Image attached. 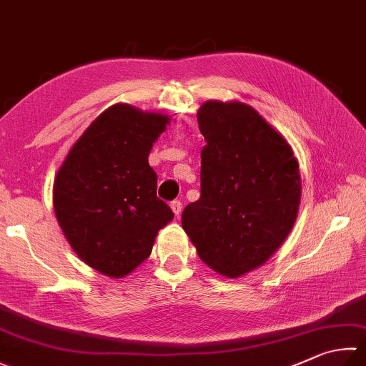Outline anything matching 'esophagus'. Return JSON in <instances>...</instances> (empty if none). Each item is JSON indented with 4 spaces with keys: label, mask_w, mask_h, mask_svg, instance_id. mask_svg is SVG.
<instances>
[{
    "label": "esophagus",
    "mask_w": 366,
    "mask_h": 366,
    "mask_svg": "<svg viewBox=\"0 0 366 366\" xmlns=\"http://www.w3.org/2000/svg\"><path fill=\"white\" fill-rule=\"evenodd\" d=\"M170 209H172V212L175 213V217H178V215H180V213H182V209H183L182 202H180V201H174V202L170 204Z\"/></svg>",
    "instance_id": "esophagus-1"
}]
</instances>
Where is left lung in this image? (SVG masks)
Returning a JSON list of instances; mask_svg holds the SVG:
<instances>
[{
    "label": "left lung",
    "instance_id": "left-lung-1",
    "mask_svg": "<svg viewBox=\"0 0 366 366\" xmlns=\"http://www.w3.org/2000/svg\"><path fill=\"white\" fill-rule=\"evenodd\" d=\"M201 197L182 226L199 258L227 279L263 266L296 222L300 164L284 135L242 102L209 100L197 109Z\"/></svg>",
    "mask_w": 366,
    "mask_h": 366
}]
</instances>
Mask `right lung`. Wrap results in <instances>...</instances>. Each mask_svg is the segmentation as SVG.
<instances>
[{
	"mask_svg": "<svg viewBox=\"0 0 366 366\" xmlns=\"http://www.w3.org/2000/svg\"><path fill=\"white\" fill-rule=\"evenodd\" d=\"M170 116L116 103L95 118L55 175V218L74 253L107 277L122 279L153 250L174 219L156 196L153 144Z\"/></svg>",
	"mask_w": 366,
	"mask_h": 366,
	"instance_id": "1",
	"label": "right lung"
}]
</instances>
